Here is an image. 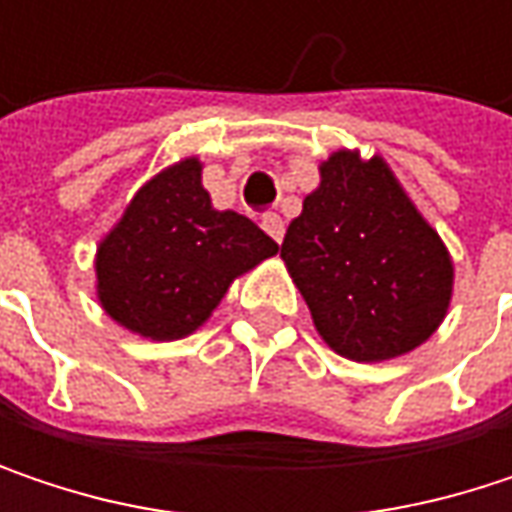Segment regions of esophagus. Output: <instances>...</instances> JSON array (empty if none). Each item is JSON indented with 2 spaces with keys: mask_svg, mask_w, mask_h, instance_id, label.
Masks as SVG:
<instances>
[{
  "mask_svg": "<svg viewBox=\"0 0 512 512\" xmlns=\"http://www.w3.org/2000/svg\"><path fill=\"white\" fill-rule=\"evenodd\" d=\"M260 225H263V231H266L275 243H281V240H284V222H281V216H278V213H263Z\"/></svg>",
  "mask_w": 512,
  "mask_h": 512,
  "instance_id": "obj_1",
  "label": "esophagus"
}]
</instances>
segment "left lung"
Masks as SVG:
<instances>
[{
	"instance_id": "8db88e82",
	"label": "left lung",
	"mask_w": 512,
	"mask_h": 512,
	"mask_svg": "<svg viewBox=\"0 0 512 512\" xmlns=\"http://www.w3.org/2000/svg\"><path fill=\"white\" fill-rule=\"evenodd\" d=\"M281 257L323 341L353 361L424 344L445 320L454 263L388 165L338 151L290 222Z\"/></svg>"
}]
</instances>
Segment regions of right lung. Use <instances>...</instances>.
I'll list each match as a JSON object with an SVG mask.
<instances>
[{
    "instance_id": "obj_1",
    "label": "right lung",
    "mask_w": 512,
    "mask_h": 512,
    "mask_svg": "<svg viewBox=\"0 0 512 512\" xmlns=\"http://www.w3.org/2000/svg\"><path fill=\"white\" fill-rule=\"evenodd\" d=\"M278 252L252 219L213 210L201 162L183 159L124 210L97 249V296L112 320L151 341L195 332L231 281Z\"/></svg>"
}]
</instances>
